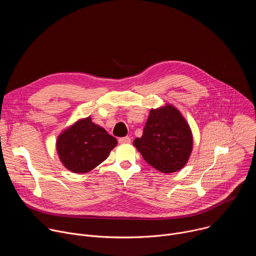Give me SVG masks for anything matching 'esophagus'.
<instances>
[{
	"instance_id": "esophagus-1",
	"label": "esophagus",
	"mask_w": 256,
	"mask_h": 256,
	"mask_svg": "<svg viewBox=\"0 0 256 256\" xmlns=\"http://www.w3.org/2000/svg\"><path fill=\"white\" fill-rule=\"evenodd\" d=\"M120 144H130V136H124L118 138Z\"/></svg>"
}]
</instances>
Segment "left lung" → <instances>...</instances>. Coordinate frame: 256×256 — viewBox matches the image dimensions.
Listing matches in <instances>:
<instances>
[{
  "label": "left lung",
  "instance_id": "8db88e82",
  "mask_svg": "<svg viewBox=\"0 0 256 256\" xmlns=\"http://www.w3.org/2000/svg\"><path fill=\"white\" fill-rule=\"evenodd\" d=\"M144 160L163 173L184 167L192 150V136L186 120L174 106L152 109L142 136L134 140Z\"/></svg>",
  "mask_w": 256,
  "mask_h": 256
}]
</instances>
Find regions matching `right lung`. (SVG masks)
I'll return each mask as SVG.
<instances>
[{
  "instance_id": "add662e5",
  "label": "right lung",
  "mask_w": 256,
  "mask_h": 256,
  "mask_svg": "<svg viewBox=\"0 0 256 256\" xmlns=\"http://www.w3.org/2000/svg\"><path fill=\"white\" fill-rule=\"evenodd\" d=\"M116 144V138L87 118L60 134L56 150L66 169L86 173L102 163Z\"/></svg>"
}]
</instances>
